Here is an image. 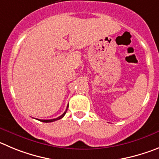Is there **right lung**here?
<instances>
[{"instance_id": "right-lung-1", "label": "right lung", "mask_w": 159, "mask_h": 159, "mask_svg": "<svg viewBox=\"0 0 159 159\" xmlns=\"http://www.w3.org/2000/svg\"><path fill=\"white\" fill-rule=\"evenodd\" d=\"M67 108H68V106H67ZM67 108H66V111H64V113L62 114V115H61V116H58V118L52 119V120H39V121H41V122H44V123H50V122H54V121H55V120H60V119H62V117H63L64 116H65L66 112V111H67Z\"/></svg>"}]
</instances>
